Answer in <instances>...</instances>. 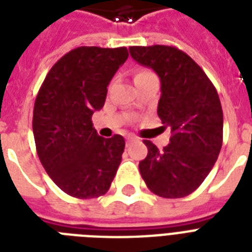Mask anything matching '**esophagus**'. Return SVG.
<instances>
[{
    "instance_id": "1",
    "label": "esophagus",
    "mask_w": 252,
    "mask_h": 252,
    "mask_svg": "<svg viewBox=\"0 0 252 252\" xmlns=\"http://www.w3.org/2000/svg\"><path fill=\"white\" fill-rule=\"evenodd\" d=\"M134 140H136V137H133V136H128V137H126V145H129L130 142H133Z\"/></svg>"
}]
</instances>
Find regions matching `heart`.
<instances>
[{"mask_svg": "<svg viewBox=\"0 0 252 252\" xmlns=\"http://www.w3.org/2000/svg\"><path fill=\"white\" fill-rule=\"evenodd\" d=\"M156 77L150 69H146V68H138L136 72H134V76H133V80H134V84H141L144 81L149 80V78H153Z\"/></svg>", "mask_w": 252, "mask_h": 252, "instance_id": "heart-1", "label": "heart"}]
</instances>
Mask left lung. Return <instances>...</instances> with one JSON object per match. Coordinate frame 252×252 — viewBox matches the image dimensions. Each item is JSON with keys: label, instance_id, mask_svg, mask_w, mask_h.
<instances>
[{"label": "left lung", "instance_id": "8db88e82", "mask_svg": "<svg viewBox=\"0 0 252 252\" xmlns=\"http://www.w3.org/2000/svg\"><path fill=\"white\" fill-rule=\"evenodd\" d=\"M138 64L152 68L161 80L157 114L171 128L162 152L149 140L140 172L156 195L178 199L203 183L222 146L223 115L216 87L187 53L170 45L129 47Z\"/></svg>", "mask_w": 252, "mask_h": 252}]
</instances>
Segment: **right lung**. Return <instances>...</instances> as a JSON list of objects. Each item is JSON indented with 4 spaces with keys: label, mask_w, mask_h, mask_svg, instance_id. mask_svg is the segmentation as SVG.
I'll return each instance as SVG.
<instances>
[{
    "label": "right lung",
    "mask_w": 252,
    "mask_h": 252,
    "mask_svg": "<svg viewBox=\"0 0 252 252\" xmlns=\"http://www.w3.org/2000/svg\"><path fill=\"white\" fill-rule=\"evenodd\" d=\"M126 59V47L72 49L51 68L35 99L39 159L57 187L77 199L104 195L122 162L123 136H98L91 116L104 106L107 86Z\"/></svg>",
    "instance_id": "obj_1"
}]
</instances>
